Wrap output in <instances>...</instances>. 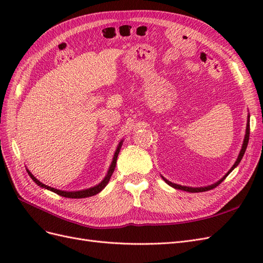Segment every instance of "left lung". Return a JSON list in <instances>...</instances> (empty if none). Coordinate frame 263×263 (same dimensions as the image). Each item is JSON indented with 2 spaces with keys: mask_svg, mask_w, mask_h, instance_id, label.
Instances as JSON below:
<instances>
[{
  "mask_svg": "<svg viewBox=\"0 0 263 263\" xmlns=\"http://www.w3.org/2000/svg\"><path fill=\"white\" fill-rule=\"evenodd\" d=\"M249 115H248V121H247V128H246V135H245V139H243V144H242V147H241V150H240V153H239V155H238V158H237V160H236V162L234 163V165L232 166V169H230L224 177H222L218 182H216V183H214V184H212V185H209V186H204V187H189V186H183V185H179V184H176V183H172V182H170V181H168L166 179H164L163 177H162V179L165 181V183H168V184L170 185V186H172V187H174V189H178V190H182V191H186V192H191V193H196V192H205V191H210V190H212V189H214V187H216L218 184H220V183L224 181L225 179H226V177L228 176V174L232 172L236 166L239 164V162L241 161V159H242V157H243V155H245V151H246V149H247V146H248V141H249V134H250V124H249Z\"/></svg>",
  "mask_w": 263,
  "mask_h": 263,
  "instance_id": "obj_1",
  "label": "left lung"
}]
</instances>
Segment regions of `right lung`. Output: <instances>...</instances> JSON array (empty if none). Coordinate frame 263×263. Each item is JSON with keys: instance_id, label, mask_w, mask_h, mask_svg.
Returning <instances> with one entry per match:
<instances>
[{"instance_id": "right-lung-1", "label": "right lung", "mask_w": 263, "mask_h": 263, "mask_svg": "<svg viewBox=\"0 0 263 263\" xmlns=\"http://www.w3.org/2000/svg\"><path fill=\"white\" fill-rule=\"evenodd\" d=\"M122 145H123V140H121V142H119L118 146H117V148H116V151H115L114 157H113V161H112V163H110V165H109V169H108V171H107L106 177H105L104 179H103V180L101 181V183H99L98 185L92 186V187H90V189L81 190V191H71V192H68V191L57 190V189H54V187H51V186L46 185V184H44V183H42V182L39 181V180H37V179L33 176V174H31V173L29 172V170H27V172H28V174H29V177L31 178V180H33V181L36 183L37 185H39L41 187H44V189L49 190V191H51V192H53V193H55V194H58V195H60V196H65V197H69V198H84V197L93 196V195H95V194L100 193L101 191L106 186V184L108 183V181H109L110 177H112V174H113V172H114V170H115L116 161H117V157H118L119 150H121Z\"/></svg>"}]
</instances>
